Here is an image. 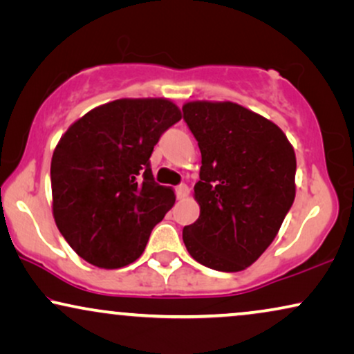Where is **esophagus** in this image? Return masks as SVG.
I'll use <instances>...</instances> for the list:
<instances>
[{
  "mask_svg": "<svg viewBox=\"0 0 354 354\" xmlns=\"http://www.w3.org/2000/svg\"><path fill=\"white\" fill-rule=\"evenodd\" d=\"M174 192H176L178 199H185V197L189 194V187H187L186 185H178L176 187H174Z\"/></svg>",
  "mask_w": 354,
  "mask_h": 354,
  "instance_id": "34e87169",
  "label": "esophagus"
}]
</instances>
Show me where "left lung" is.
<instances>
[{"mask_svg":"<svg viewBox=\"0 0 354 354\" xmlns=\"http://www.w3.org/2000/svg\"><path fill=\"white\" fill-rule=\"evenodd\" d=\"M183 120L201 149V215L183 228L202 266L239 272L279 233L295 201V150L279 126L232 102H191Z\"/></svg>","mask_w":354,"mask_h":354,"instance_id":"8db88e82","label":"left lung"}]
</instances>
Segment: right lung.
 <instances>
[{
    "label": "right lung",
    "mask_w": 354,
    "mask_h": 354,
    "mask_svg": "<svg viewBox=\"0 0 354 354\" xmlns=\"http://www.w3.org/2000/svg\"><path fill=\"white\" fill-rule=\"evenodd\" d=\"M181 111L162 98L115 100L66 131L51 158L53 215L79 257L102 268L134 262L174 204L150 155Z\"/></svg>",
    "instance_id": "add662e5"
}]
</instances>
